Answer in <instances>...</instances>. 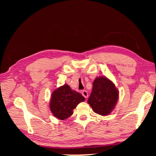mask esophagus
I'll return each mask as SVG.
<instances>
[{
  "mask_svg": "<svg viewBox=\"0 0 156 156\" xmlns=\"http://www.w3.org/2000/svg\"><path fill=\"white\" fill-rule=\"evenodd\" d=\"M82 95L85 98H87L88 94V92L86 90H83L82 91Z\"/></svg>",
  "mask_w": 156,
  "mask_h": 156,
  "instance_id": "1",
  "label": "esophagus"
}]
</instances>
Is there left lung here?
<instances>
[{
	"instance_id": "left-lung-1",
	"label": "left lung",
	"mask_w": 156,
	"mask_h": 156,
	"mask_svg": "<svg viewBox=\"0 0 156 156\" xmlns=\"http://www.w3.org/2000/svg\"><path fill=\"white\" fill-rule=\"evenodd\" d=\"M119 95V90L113 82L105 76H100L94 79L87 102L96 114L107 116L115 109Z\"/></svg>"
}]
</instances>
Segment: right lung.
I'll list each match as a JSON object with an SVG mask.
<instances>
[{"label":"right lung","instance_id":"1","mask_svg":"<svg viewBox=\"0 0 156 156\" xmlns=\"http://www.w3.org/2000/svg\"><path fill=\"white\" fill-rule=\"evenodd\" d=\"M84 100L81 94L73 90L68 84H64L52 93L49 108L55 117L64 120L72 116L74 108Z\"/></svg>","mask_w":156,"mask_h":156}]
</instances>
